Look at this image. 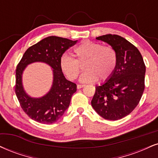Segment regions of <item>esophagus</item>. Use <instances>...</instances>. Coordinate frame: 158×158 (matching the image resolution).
I'll use <instances>...</instances> for the list:
<instances>
[{
    "mask_svg": "<svg viewBox=\"0 0 158 158\" xmlns=\"http://www.w3.org/2000/svg\"><path fill=\"white\" fill-rule=\"evenodd\" d=\"M85 86V85H77V88L80 89L81 87H83Z\"/></svg>",
    "mask_w": 158,
    "mask_h": 158,
    "instance_id": "1",
    "label": "esophagus"
}]
</instances>
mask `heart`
Segmentation results:
<instances>
[{
  "instance_id": "heart-1",
  "label": "heart",
  "mask_w": 158,
  "mask_h": 158,
  "mask_svg": "<svg viewBox=\"0 0 158 158\" xmlns=\"http://www.w3.org/2000/svg\"><path fill=\"white\" fill-rule=\"evenodd\" d=\"M73 54L76 59L64 54L60 60L61 71L71 81L78 77L81 71L80 64L85 62L86 71L79 78L81 83L95 82L98 79L107 80L117 67L116 51L112 46H104L102 43L84 40L74 48Z\"/></svg>"
}]
</instances>
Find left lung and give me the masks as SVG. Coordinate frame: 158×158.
<instances>
[{"instance_id":"1","label":"left lung","mask_w":158,"mask_h":158,"mask_svg":"<svg viewBox=\"0 0 158 158\" xmlns=\"http://www.w3.org/2000/svg\"><path fill=\"white\" fill-rule=\"evenodd\" d=\"M116 51L118 64L113 76L96 87L91 105L107 120L116 121L128 115L139 103L143 95L146 66L138 49L116 35L96 37Z\"/></svg>"}]
</instances>
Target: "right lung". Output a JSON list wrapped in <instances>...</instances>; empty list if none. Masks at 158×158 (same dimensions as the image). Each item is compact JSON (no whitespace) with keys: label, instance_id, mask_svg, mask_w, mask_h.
Listing matches in <instances>:
<instances>
[{"label":"right lung","instance_id":"right-lung-1","mask_svg":"<svg viewBox=\"0 0 158 158\" xmlns=\"http://www.w3.org/2000/svg\"><path fill=\"white\" fill-rule=\"evenodd\" d=\"M77 40L51 36L29 47L17 66L15 90L22 109L34 121L41 123H53L58 121L69 107L77 85L67 80L61 71L60 60L64 51ZM45 62L53 68V84L50 90L43 98H32L24 90L22 76L28 64Z\"/></svg>","mask_w":158,"mask_h":158}]
</instances>
